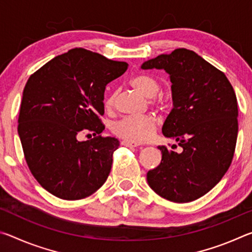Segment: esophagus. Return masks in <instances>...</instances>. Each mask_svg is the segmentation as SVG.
Listing matches in <instances>:
<instances>
[{
  "mask_svg": "<svg viewBox=\"0 0 252 252\" xmlns=\"http://www.w3.org/2000/svg\"><path fill=\"white\" fill-rule=\"evenodd\" d=\"M121 144H122V146H125V147H130V148H136V147L140 146L139 143L131 142V141H126V140H125V141H122Z\"/></svg>",
  "mask_w": 252,
  "mask_h": 252,
  "instance_id": "34e87169",
  "label": "esophagus"
}]
</instances>
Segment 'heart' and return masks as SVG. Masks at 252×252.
Segmentation results:
<instances>
[{"label": "heart", "mask_w": 252, "mask_h": 252, "mask_svg": "<svg viewBox=\"0 0 252 252\" xmlns=\"http://www.w3.org/2000/svg\"><path fill=\"white\" fill-rule=\"evenodd\" d=\"M131 85L144 96L152 97L151 103L162 110L165 105V100L162 95H157L161 89L160 82L150 74H138L131 80ZM118 92H111L105 99V108L112 110L117 103ZM157 129V120L151 114L142 117H125L113 123V133L126 141L140 143L146 142L151 138Z\"/></svg>", "instance_id": "obj_1"}]
</instances>
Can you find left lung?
Listing matches in <instances>:
<instances>
[{
	"label": "left lung",
	"mask_w": 252,
	"mask_h": 252,
	"mask_svg": "<svg viewBox=\"0 0 252 252\" xmlns=\"http://www.w3.org/2000/svg\"><path fill=\"white\" fill-rule=\"evenodd\" d=\"M141 69H162L170 75L173 108L162 133L182 148L178 153L158 147L162 160L147 173L148 183L169 201H193L209 192L231 164L238 135L236 93L223 72L187 49L158 55Z\"/></svg>",
	"instance_id": "obj_1"
}]
</instances>
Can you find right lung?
<instances>
[{
    "label": "right lung",
    "mask_w": 252,
    "mask_h": 252,
    "mask_svg": "<svg viewBox=\"0 0 252 252\" xmlns=\"http://www.w3.org/2000/svg\"><path fill=\"white\" fill-rule=\"evenodd\" d=\"M126 62L82 48L58 55L30 76L23 90L18 132L36 181L55 197L87 198L103 186L120 146L104 130L106 84L121 76ZM96 135L80 142L81 131Z\"/></svg>",
    "instance_id": "add662e5"
}]
</instances>
